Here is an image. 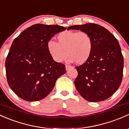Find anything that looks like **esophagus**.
I'll use <instances>...</instances> for the list:
<instances>
[{"label": "esophagus", "mask_w": 129, "mask_h": 129, "mask_svg": "<svg viewBox=\"0 0 129 129\" xmlns=\"http://www.w3.org/2000/svg\"><path fill=\"white\" fill-rule=\"evenodd\" d=\"M71 66H69V65H66V70H68L70 68H71Z\"/></svg>", "instance_id": "esophagus-1"}]
</instances>
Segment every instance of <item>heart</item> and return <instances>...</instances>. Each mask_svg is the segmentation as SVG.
Wrapping results in <instances>:
<instances>
[{
	"mask_svg": "<svg viewBox=\"0 0 129 129\" xmlns=\"http://www.w3.org/2000/svg\"><path fill=\"white\" fill-rule=\"evenodd\" d=\"M57 39L58 43L50 40L47 44V51L55 62H62L68 55L69 61L83 64L90 57L93 42L88 33L65 31L60 33Z\"/></svg>",
	"mask_w": 129,
	"mask_h": 129,
	"instance_id": "1",
	"label": "heart"
}]
</instances>
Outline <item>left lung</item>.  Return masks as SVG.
Returning <instances> with one entry per match:
<instances>
[{"label":"left lung","mask_w":129,"mask_h":129,"mask_svg":"<svg viewBox=\"0 0 129 129\" xmlns=\"http://www.w3.org/2000/svg\"><path fill=\"white\" fill-rule=\"evenodd\" d=\"M67 29L88 33L93 42L89 59L75 67L78 76L74 83L78 92L90 102L109 98L122 80L124 58L117 39L105 28L94 23L71 26Z\"/></svg>","instance_id":"left-lung-1"}]
</instances>
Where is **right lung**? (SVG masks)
<instances>
[{"instance_id":"1","label":"right lung","mask_w":129,"mask_h":129,"mask_svg":"<svg viewBox=\"0 0 129 129\" xmlns=\"http://www.w3.org/2000/svg\"><path fill=\"white\" fill-rule=\"evenodd\" d=\"M66 28L35 24L26 28L12 43L5 60L7 82L20 98L40 101L49 94L57 79L66 72V66L55 62L47 44Z\"/></svg>"}]
</instances>
